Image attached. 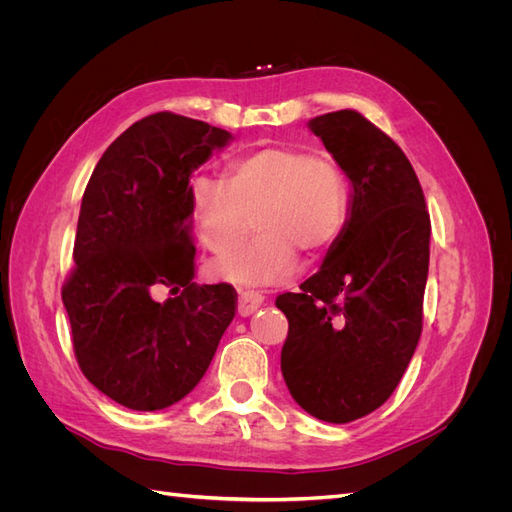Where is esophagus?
Returning <instances> with one entry per match:
<instances>
[{"label":"esophagus","mask_w":512,"mask_h":512,"mask_svg":"<svg viewBox=\"0 0 512 512\" xmlns=\"http://www.w3.org/2000/svg\"><path fill=\"white\" fill-rule=\"evenodd\" d=\"M265 303V297H262L260 292H254V290H245L239 294V303H237V312L239 316H252L256 309Z\"/></svg>","instance_id":"esophagus-1"}]
</instances>
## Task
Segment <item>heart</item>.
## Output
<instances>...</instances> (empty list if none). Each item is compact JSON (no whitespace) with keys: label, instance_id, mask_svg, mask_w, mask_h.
I'll return each instance as SVG.
<instances>
[{"label":"heart","instance_id":"b5f03b06","mask_svg":"<svg viewBox=\"0 0 512 512\" xmlns=\"http://www.w3.org/2000/svg\"><path fill=\"white\" fill-rule=\"evenodd\" d=\"M190 220L196 237L215 254L235 245L256 213L260 235L213 265L220 280L239 286L284 282L301 252L320 258L342 237L348 220V181L329 156L292 145L258 147L230 160L224 179L190 181Z\"/></svg>","mask_w":512,"mask_h":512}]
</instances>
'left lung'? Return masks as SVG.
Wrapping results in <instances>:
<instances>
[{
  "instance_id": "1",
  "label": "left lung",
  "mask_w": 512,
  "mask_h": 512,
  "mask_svg": "<svg viewBox=\"0 0 512 512\" xmlns=\"http://www.w3.org/2000/svg\"><path fill=\"white\" fill-rule=\"evenodd\" d=\"M307 126L352 192L342 237L320 271L275 301L288 318L282 374L305 412L350 423L393 395L416 350L431 222L406 153L374 123L337 111Z\"/></svg>"
}]
</instances>
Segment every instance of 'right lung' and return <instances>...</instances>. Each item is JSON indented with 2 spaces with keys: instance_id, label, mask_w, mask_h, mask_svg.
<instances>
[{
  "instance_id": "add662e5",
  "label": "right lung",
  "mask_w": 512,
  "mask_h": 512,
  "mask_svg": "<svg viewBox=\"0 0 512 512\" xmlns=\"http://www.w3.org/2000/svg\"><path fill=\"white\" fill-rule=\"evenodd\" d=\"M230 141L205 121L149 115L111 143L85 188L61 299L85 378L130 410L188 395L235 318V288L192 282L188 198L194 170Z\"/></svg>"
}]
</instances>
